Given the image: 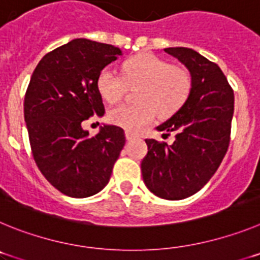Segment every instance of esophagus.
Listing matches in <instances>:
<instances>
[{
  "mask_svg": "<svg viewBox=\"0 0 260 260\" xmlns=\"http://www.w3.org/2000/svg\"><path fill=\"white\" fill-rule=\"evenodd\" d=\"M135 137H137V135H135L134 133L126 132V139H127V141H132V139H134Z\"/></svg>",
  "mask_w": 260,
  "mask_h": 260,
  "instance_id": "34e87169",
  "label": "esophagus"
}]
</instances>
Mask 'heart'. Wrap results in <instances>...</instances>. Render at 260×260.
<instances>
[{
    "label": "heart",
    "mask_w": 260,
    "mask_h": 260,
    "mask_svg": "<svg viewBox=\"0 0 260 260\" xmlns=\"http://www.w3.org/2000/svg\"><path fill=\"white\" fill-rule=\"evenodd\" d=\"M126 84L141 86L135 92L138 104L113 108L109 119L126 130L138 132L152 122L157 112L162 117L176 113L189 99L192 82L186 69L152 54H141L126 61L123 78L110 68L103 69L98 77L99 92L108 103L118 102L125 93Z\"/></svg>",
    "instance_id": "heart-1"
}]
</instances>
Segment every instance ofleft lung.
Segmentation results:
<instances>
[{"label": "left lung", "instance_id": "8db88e82", "mask_svg": "<svg viewBox=\"0 0 260 260\" xmlns=\"http://www.w3.org/2000/svg\"><path fill=\"white\" fill-rule=\"evenodd\" d=\"M164 50L189 70L192 86L185 104L156 127L174 133V142L168 146L146 139L148 152L141 168L151 192L180 201L198 192L221 164L229 146L234 95L221 69L198 52L183 47Z\"/></svg>", "mask_w": 260, "mask_h": 260}]
</instances>
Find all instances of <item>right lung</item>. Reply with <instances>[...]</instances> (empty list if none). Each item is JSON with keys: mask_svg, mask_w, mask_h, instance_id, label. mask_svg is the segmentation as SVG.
<instances>
[{"mask_svg": "<svg viewBox=\"0 0 260 260\" xmlns=\"http://www.w3.org/2000/svg\"><path fill=\"white\" fill-rule=\"evenodd\" d=\"M118 56L122 50L113 45L74 39L45 54L29 80L24 121L34 158L45 178L73 198L102 191L125 146L118 126H100L93 137L82 127L93 114L104 116L98 77Z\"/></svg>", "mask_w": 260, "mask_h": 260, "instance_id": "obj_1", "label": "right lung"}]
</instances>
